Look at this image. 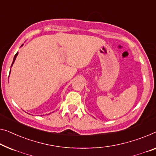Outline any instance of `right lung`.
<instances>
[{
    "instance_id": "1",
    "label": "right lung",
    "mask_w": 156,
    "mask_h": 156,
    "mask_svg": "<svg viewBox=\"0 0 156 156\" xmlns=\"http://www.w3.org/2000/svg\"><path fill=\"white\" fill-rule=\"evenodd\" d=\"M23 45H22V46ZM17 55H18V52H17L16 53V55H15V57H14V59H13V62H12V65H11V67H12V66L13 65V64H14V62H15V59H16V57H17Z\"/></svg>"
}]
</instances>
